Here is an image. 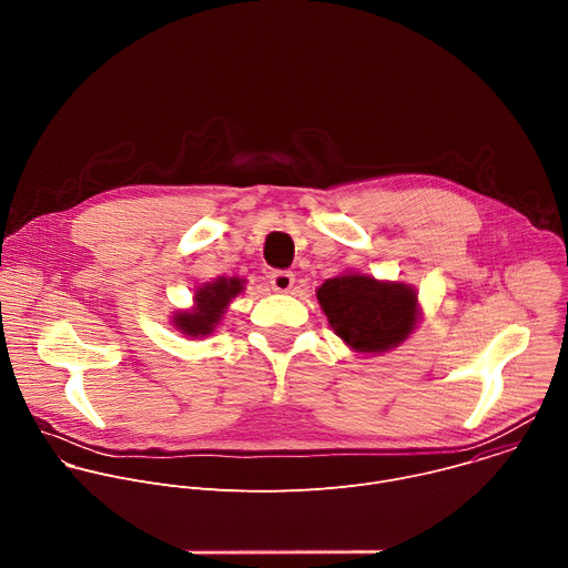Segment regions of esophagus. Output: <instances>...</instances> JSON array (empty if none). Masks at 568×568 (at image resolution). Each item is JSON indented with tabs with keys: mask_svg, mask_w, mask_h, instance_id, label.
Instances as JSON below:
<instances>
[{
	"mask_svg": "<svg viewBox=\"0 0 568 568\" xmlns=\"http://www.w3.org/2000/svg\"><path fill=\"white\" fill-rule=\"evenodd\" d=\"M270 283L276 292H290L292 285H294V274L292 272H285V270H278L270 276Z\"/></svg>",
	"mask_w": 568,
	"mask_h": 568,
	"instance_id": "1",
	"label": "esophagus"
}]
</instances>
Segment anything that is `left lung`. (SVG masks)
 Instances as JSON below:
<instances>
[{
	"label": "left lung",
	"instance_id": "1",
	"mask_svg": "<svg viewBox=\"0 0 568 568\" xmlns=\"http://www.w3.org/2000/svg\"><path fill=\"white\" fill-rule=\"evenodd\" d=\"M316 301L335 335L355 353H388L418 328L423 307L409 283L344 272L323 281Z\"/></svg>",
	"mask_w": 568,
	"mask_h": 568
}]
</instances>
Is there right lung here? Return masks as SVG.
<instances>
[{
	"label": "right lung",
	"mask_w": 568,
	"mask_h": 568,
	"mask_svg": "<svg viewBox=\"0 0 568 568\" xmlns=\"http://www.w3.org/2000/svg\"><path fill=\"white\" fill-rule=\"evenodd\" d=\"M245 283L247 281L240 276H217L215 281L202 283L193 294V307L171 314L173 326L193 339L213 335L231 301L245 292Z\"/></svg>",
	"instance_id": "right-lung-1"
}]
</instances>
